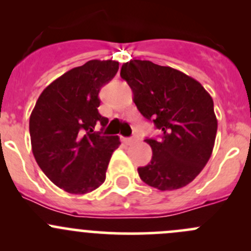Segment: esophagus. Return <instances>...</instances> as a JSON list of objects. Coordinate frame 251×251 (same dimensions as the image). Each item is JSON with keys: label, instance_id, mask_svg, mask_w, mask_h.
<instances>
[{"label": "esophagus", "instance_id": "34e87169", "mask_svg": "<svg viewBox=\"0 0 251 251\" xmlns=\"http://www.w3.org/2000/svg\"><path fill=\"white\" fill-rule=\"evenodd\" d=\"M136 141H137V137H136V136H133V137H131V138H125V143H127V144L133 143V142H136Z\"/></svg>", "mask_w": 251, "mask_h": 251}]
</instances>
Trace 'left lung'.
Here are the masks:
<instances>
[{
  "instance_id": "obj_1",
  "label": "left lung",
  "mask_w": 251,
  "mask_h": 251,
  "mask_svg": "<svg viewBox=\"0 0 251 251\" xmlns=\"http://www.w3.org/2000/svg\"><path fill=\"white\" fill-rule=\"evenodd\" d=\"M120 76L133 92L140 113L161 130L151 147V163L138 168L141 179L159 191L191 183L211 156L217 132L214 102L201 82L179 70L133 59Z\"/></svg>"
}]
</instances>
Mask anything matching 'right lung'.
Segmentation results:
<instances>
[{
    "label": "right lung",
    "mask_w": 251,
    "mask_h": 251,
    "mask_svg": "<svg viewBox=\"0 0 251 251\" xmlns=\"http://www.w3.org/2000/svg\"><path fill=\"white\" fill-rule=\"evenodd\" d=\"M115 60H88L47 86L31 111L29 123L36 163L65 192L86 194L105 181L118 136H100L97 125L108 119L98 113L102 86L115 76Z\"/></svg>",
    "instance_id": "right-lung-1"
}]
</instances>
